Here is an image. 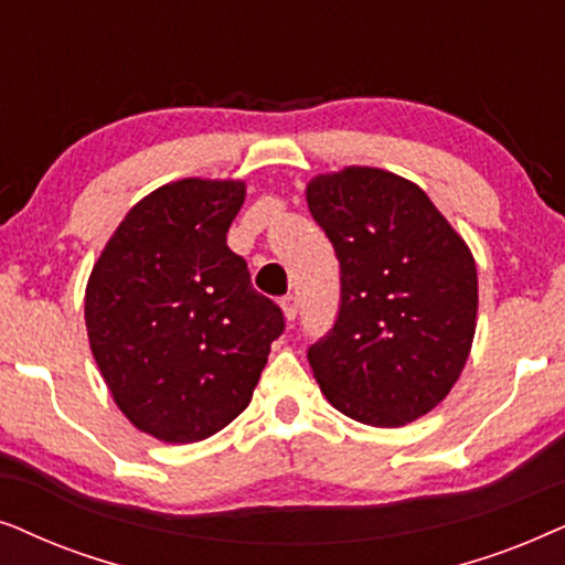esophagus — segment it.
I'll use <instances>...</instances> for the list:
<instances>
[{
	"instance_id": "34e87169",
	"label": "esophagus",
	"mask_w": 565,
	"mask_h": 565,
	"mask_svg": "<svg viewBox=\"0 0 565 565\" xmlns=\"http://www.w3.org/2000/svg\"><path fill=\"white\" fill-rule=\"evenodd\" d=\"M281 310H284V318H287V322H295L297 312H299V302L295 295H287L281 299Z\"/></svg>"
}]
</instances>
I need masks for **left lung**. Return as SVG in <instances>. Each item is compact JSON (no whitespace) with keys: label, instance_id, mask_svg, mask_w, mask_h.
<instances>
[{"label":"left lung","instance_id":"left-lung-1","mask_svg":"<svg viewBox=\"0 0 565 565\" xmlns=\"http://www.w3.org/2000/svg\"><path fill=\"white\" fill-rule=\"evenodd\" d=\"M307 206L341 263V310L310 345L335 411L397 428L434 411L470 356L478 270L470 247L416 183L351 164L315 175Z\"/></svg>","mask_w":565,"mask_h":565}]
</instances>
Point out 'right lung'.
Segmentation results:
<instances>
[{"mask_svg": "<svg viewBox=\"0 0 565 565\" xmlns=\"http://www.w3.org/2000/svg\"><path fill=\"white\" fill-rule=\"evenodd\" d=\"M243 180L157 188L113 232L85 289L93 356L139 431L191 445L250 403L284 315L227 247Z\"/></svg>", "mask_w": 565, "mask_h": 565, "instance_id": "right-lung-1", "label": "right lung"}]
</instances>
